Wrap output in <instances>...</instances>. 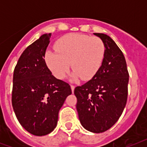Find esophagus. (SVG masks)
<instances>
[{
    "instance_id": "34e87169",
    "label": "esophagus",
    "mask_w": 147,
    "mask_h": 147,
    "mask_svg": "<svg viewBox=\"0 0 147 147\" xmlns=\"http://www.w3.org/2000/svg\"><path fill=\"white\" fill-rule=\"evenodd\" d=\"M71 92H72V93H73L74 90H75V86H74V85H71Z\"/></svg>"
}]
</instances>
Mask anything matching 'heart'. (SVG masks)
<instances>
[{
	"instance_id": "b5f03b06",
	"label": "heart",
	"mask_w": 147,
	"mask_h": 147,
	"mask_svg": "<svg viewBox=\"0 0 147 147\" xmlns=\"http://www.w3.org/2000/svg\"><path fill=\"white\" fill-rule=\"evenodd\" d=\"M55 52L45 53L46 64L55 78L63 79L70 65L73 71L71 79L93 78L100 69L105 47L100 39L79 33H70L60 37L55 43ZM71 65H70V62Z\"/></svg>"
}]
</instances>
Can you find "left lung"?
I'll list each match as a JSON object with an SVG mask.
<instances>
[{
	"mask_svg": "<svg viewBox=\"0 0 147 147\" xmlns=\"http://www.w3.org/2000/svg\"><path fill=\"white\" fill-rule=\"evenodd\" d=\"M104 42L105 56L95 76L75 88L81 124L92 133L105 132L116 123L127 99L129 82L125 58L109 36L94 33Z\"/></svg>",
	"mask_w": 147,
	"mask_h": 147,
	"instance_id": "obj_1",
	"label": "left lung"
}]
</instances>
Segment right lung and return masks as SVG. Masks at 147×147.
<instances>
[{"instance_id":"1","label":"right lung","mask_w":147,"mask_h":147,"mask_svg":"<svg viewBox=\"0 0 147 147\" xmlns=\"http://www.w3.org/2000/svg\"><path fill=\"white\" fill-rule=\"evenodd\" d=\"M50 36L45 33L30 45L13 71V108L22 127L35 136L55 129L60 108L71 94L70 85L55 78L45 62Z\"/></svg>"}]
</instances>
